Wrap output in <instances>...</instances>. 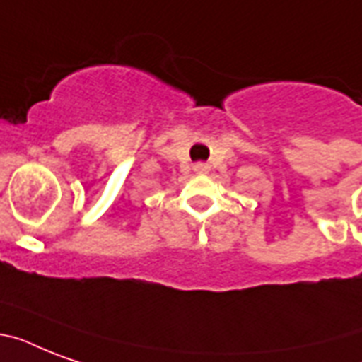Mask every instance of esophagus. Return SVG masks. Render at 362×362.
Segmentation results:
<instances>
[{
	"instance_id": "1",
	"label": "esophagus",
	"mask_w": 362,
	"mask_h": 362,
	"mask_svg": "<svg viewBox=\"0 0 362 362\" xmlns=\"http://www.w3.org/2000/svg\"><path fill=\"white\" fill-rule=\"evenodd\" d=\"M193 170L197 173V175H206L210 170V165L209 163H195L193 165Z\"/></svg>"
}]
</instances>
